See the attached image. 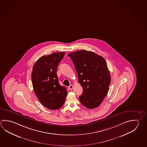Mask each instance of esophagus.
<instances>
[{"mask_svg":"<svg viewBox=\"0 0 147 147\" xmlns=\"http://www.w3.org/2000/svg\"><path fill=\"white\" fill-rule=\"evenodd\" d=\"M73 88V86L72 85H70L69 86V90H72V89Z\"/></svg>","mask_w":147,"mask_h":147,"instance_id":"1","label":"esophagus"}]
</instances>
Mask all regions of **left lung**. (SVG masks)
I'll use <instances>...</instances> for the list:
<instances>
[{
  "instance_id": "obj_1",
  "label": "left lung",
  "mask_w": 147,
  "mask_h": 147,
  "mask_svg": "<svg viewBox=\"0 0 147 147\" xmlns=\"http://www.w3.org/2000/svg\"><path fill=\"white\" fill-rule=\"evenodd\" d=\"M78 73V82L83 89L79 97L88 109L98 107L109 91L111 76L107 64L102 56L85 50L69 53Z\"/></svg>"
}]
</instances>
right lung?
Masks as SVG:
<instances>
[{
	"label": "right lung",
	"mask_w": 147,
	"mask_h": 147,
	"mask_svg": "<svg viewBox=\"0 0 147 147\" xmlns=\"http://www.w3.org/2000/svg\"><path fill=\"white\" fill-rule=\"evenodd\" d=\"M64 52L43 55L34 65L31 78L34 90L37 98L47 109L54 110L63 105L67 89L59 83L57 71Z\"/></svg>",
	"instance_id": "obj_1"
}]
</instances>
